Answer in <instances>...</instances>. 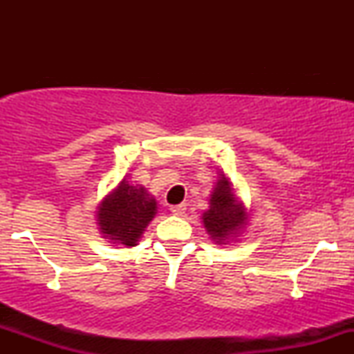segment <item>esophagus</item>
<instances>
[{
  "label": "esophagus",
  "mask_w": 354,
  "mask_h": 354,
  "mask_svg": "<svg viewBox=\"0 0 354 354\" xmlns=\"http://www.w3.org/2000/svg\"><path fill=\"white\" fill-rule=\"evenodd\" d=\"M171 213L174 214V216H183V214H185V211H186V205L185 203H181V205H174V206H171Z\"/></svg>",
  "instance_id": "1"
}]
</instances>
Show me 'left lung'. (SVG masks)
<instances>
[{
	"instance_id": "8db88e82",
	"label": "left lung",
	"mask_w": 354,
	"mask_h": 354,
	"mask_svg": "<svg viewBox=\"0 0 354 354\" xmlns=\"http://www.w3.org/2000/svg\"><path fill=\"white\" fill-rule=\"evenodd\" d=\"M245 211L234 201L228 181L221 178L211 194L209 209L203 214L205 228L209 231L211 238L221 243L231 234H236L245 226Z\"/></svg>"
}]
</instances>
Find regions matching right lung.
I'll use <instances>...</instances> for the list:
<instances>
[{
  "instance_id": "1",
  "label": "right lung",
  "mask_w": 354,
  "mask_h": 354,
  "mask_svg": "<svg viewBox=\"0 0 354 354\" xmlns=\"http://www.w3.org/2000/svg\"><path fill=\"white\" fill-rule=\"evenodd\" d=\"M156 214V201L143 186H131L121 181L120 186L101 203L98 225L108 239L121 245L135 246L148 223Z\"/></svg>"
}]
</instances>
